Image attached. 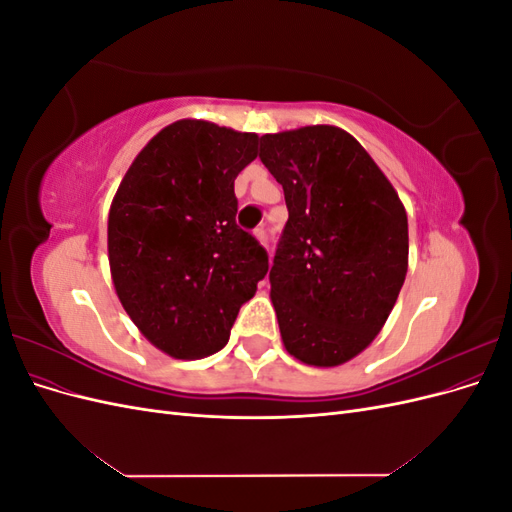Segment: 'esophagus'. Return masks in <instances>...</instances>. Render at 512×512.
Listing matches in <instances>:
<instances>
[{"instance_id":"1","label":"esophagus","mask_w":512,"mask_h":512,"mask_svg":"<svg viewBox=\"0 0 512 512\" xmlns=\"http://www.w3.org/2000/svg\"><path fill=\"white\" fill-rule=\"evenodd\" d=\"M254 235H256V239H258L262 245H267V243H269V237H267V228H265V226H258V228L254 230Z\"/></svg>"}]
</instances>
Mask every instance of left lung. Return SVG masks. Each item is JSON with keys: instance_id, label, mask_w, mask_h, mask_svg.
<instances>
[{"instance_id": "8db88e82", "label": "left lung", "mask_w": 512, "mask_h": 512, "mask_svg": "<svg viewBox=\"0 0 512 512\" xmlns=\"http://www.w3.org/2000/svg\"><path fill=\"white\" fill-rule=\"evenodd\" d=\"M258 156L288 207L269 273L284 346L307 365H342L374 342L404 286L406 209L342 128L265 134Z\"/></svg>"}]
</instances>
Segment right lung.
Here are the masks:
<instances>
[{"instance_id":"add662e5","label":"right lung","mask_w":512,"mask_h":512,"mask_svg":"<svg viewBox=\"0 0 512 512\" xmlns=\"http://www.w3.org/2000/svg\"><path fill=\"white\" fill-rule=\"evenodd\" d=\"M256 145L252 132L175 121L138 153L113 198L108 262L117 297L175 359L222 350L269 271L265 247L237 226L235 179Z\"/></svg>"}]
</instances>
